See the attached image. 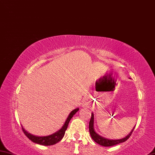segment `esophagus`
<instances>
[{"mask_svg": "<svg viewBox=\"0 0 155 155\" xmlns=\"http://www.w3.org/2000/svg\"><path fill=\"white\" fill-rule=\"evenodd\" d=\"M84 102H85V103H86V101H84Z\"/></svg>", "mask_w": 155, "mask_h": 155, "instance_id": "esophagus-1", "label": "esophagus"}]
</instances>
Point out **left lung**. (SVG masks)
Masks as SVG:
<instances>
[{"label":"left lung","instance_id":"8db88e82","mask_svg":"<svg viewBox=\"0 0 155 155\" xmlns=\"http://www.w3.org/2000/svg\"><path fill=\"white\" fill-rule=\"evenodd\" d=\"M94 114L92 113V117L89 123V131H90V136H91L92 138L94 140V141L95 142H96L97 144H100L101 146H103V147H112V146L120 144V143L125 142L128 138H130V136L132 135L134 128L136 127V126L134 127V128L132 129V130L131 131L130 133L128 134L127 136H125V138H121V139H118V140H110L100 136L99 134H98L95 132L94 128Z\"/></svg>","mask_w":155,"mask_h":155}]
</instances>
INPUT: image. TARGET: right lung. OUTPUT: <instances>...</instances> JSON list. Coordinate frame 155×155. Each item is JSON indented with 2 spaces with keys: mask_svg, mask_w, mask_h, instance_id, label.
Segmentation results:
<instances>
[{
  "mask_svg": "<svg viewBox=\"0 0 155 155\" xmlns=\"http://www.w3.org/2000/svg\"><path fill=\"white\" fill-rule=\"evenodd\" d=\"M78 110H79V108H77V109H75L74 110H73L72 111L69 113V115H68V118H67L65 124H64V125H63V127H61L59 130H58L57 132L51 134V135L45 136H34L33 134L28 133L27 131H25V130H24V128L23 127V126H21L22 130L23 133L25 134V135L27 136L30 140H31L34 143H36V144L44 145V146H51V145L55 144L62 140L64 135H65V131L67 130V128H68V124L69 123L70 120H71V119L73 117V116H74L75 114L78 111Z\"/></svg>",
  "mask_w": 155,
  "mask_h": 155,
  "instance_id": "add662e5",
  "label": "right lung"
}]
</instances>
